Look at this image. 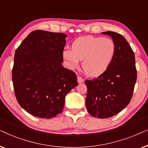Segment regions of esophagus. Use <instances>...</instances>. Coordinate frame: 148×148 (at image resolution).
Listing matches in <instances>:
<instances>
[{
  "label": "esophagus",
  "instance_id": "obj_1",
  "mask_svg": "<svg viewBox=\"0 0 148 148\" xmlns=\"http://www.w3.org/2000/svg\"><path fill=\"white\" fill-rule=\"evenodd\" d=\"M77 81H78L79 84H80V83H82L84 82V79H83L81 76H78V77H77Z\"/></svg>",
  "mask_w": 148,
  "mask_h": 148
}]
</instances>
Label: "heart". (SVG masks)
<instances>
[{"mask_svg":"<svg viewBox=\"0 0 148 148\" xmlns=\"http://www.w3.org/2000/svg\"><path fill=\"white\" fill-rule=\"evenodd\" d=\"M115 51V44L111 39L86 35L75 39L71 49H64L62 56L72 68H76L82 60L85 73L97 77L103 74L111 65Z\"/></svg>","mask_w":148,"mask_h":148,"instance_id":"heart-1","label":"heart"}]
</instances>
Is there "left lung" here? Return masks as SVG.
Wrapping results in <instances>:
<instances>
[{
    "label": "left lung",
    "mask_w": 148,
    "mask_h": 148,
    "mask_svg": "<svg viewBox=\"0 0 148 148\" xmlns=\"http://www.w3.org/2000/svg\"><path fill=\"white\" fill-rule=\"evenodd\" d=\"M102 33L113 39L115 55L103 74L85 81L86 106L92 116L105 119L116 115L130 103L137 80V70L134 52L125 38L113 32Z\"/></svg>",
    "instance_id": "8db88e82"
}]
</instances>
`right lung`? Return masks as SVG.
Here are the masks:
<instances>
[{
  "instance_id": "1",
  "label": "right lung",
  "mask_w": 148,
  "mask_h": 148,
  "mask_svg": "<svg viewBox=\"0 0 148 148\" xmlns=\"http://www.w3.org/2000/svg\"><path fill=\"white\" fill-rule=\"evenodd\" d=\"M67 35L34 31L16 49L12 79L16 99L23 109L39 118L61 113L66 95L78 85L73 71L64 68Z\"/></svg>"
}]
</instances>
